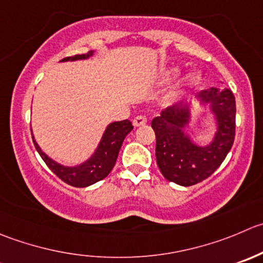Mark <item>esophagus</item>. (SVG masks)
<instances>
[{
    "mask_svg": "<svg viewBox=\"0 0 263 263\" xmlns=\"http://www.w3.org/2000/svg\"><path fill=\"white\" fill-rule=\"evenodd\" d=\"M146 122H147L146 117H144V116H139V117H136V118L134 119V126H135V127L144 126V124H146Z\"/></svg>",
    "mask_w": 263,
    "mask_h": 263,
    "instance_id": "34e87169",
    "label": "esophagus"
}]
</instances>
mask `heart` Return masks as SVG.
Instances as JSON below:
<instances>
[{
    "mask_svg": "<svg viewBox=\"0 0 263 263\" xmlns=\"http://www.w3.org/2000/svg\"><path fill=\"white\" fill-rule=\"evenodd\" d=\"M180 74H181L180 67L170 68V69L165 70V72L162 74V77L159 78V85L160 86L170 85L171 82L177 80ZM202 81H203V74L199 72V70H193V72L187 73L186 76L181 77L180 80H178V82L171 88L170 92L165 95L164 101L167 104H173L176 103V101L181 100V99H182L185 95H187L190 91L199 87Z\"/></svg>",
    "mask_w": 263,
    "mask_h": 263,
    "instance_id": "1",
    "label": "heart"
}]
</instances>
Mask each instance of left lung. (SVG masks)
Wrapping results in <instances>:
<instances>
[{
  "instance_id": "left-lung-1",
  "label": "left lung",
  "mask_w": 263,
  "mask_h": 263,
  "mask_svg": "<svg viewBox=\"0 0 263 263\" xmlns=\"http://www.w3.org/2000/svg\"><path fill=\"white\" fill-rule=\"evenodd\" d=\"M196 99L199 106H208L215 123V134L208 144H198L187 132L193 118L191 101L168 106L152 122L158 167L168 181L181 186L195 185L210 177L225 160L235 137V98L229 88L203 90Z\"/></svg>"
}]
</instances>
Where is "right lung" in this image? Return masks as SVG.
Segmentation results:
<instances>
[{"mask_svg":"<svg viewBox=\"0 0 263 263\" xmlns=\"http://www.w3.org/2000/svg\"><path fill=\"white\" fill-rule=\"evenodd\" d=\"M93 53H95L93 50L88 51L87 53H83V55H76L63 59V60H60V63L86 60V59H90L91 56H93ZM132 129H134V126L128 119L109 123L104 131L103 136H101L100 142L96 146L95 152L85 162L77 165H64L53 160L45 152H42L40 145L34 140V136L32 137L38 154L41 155L43 162L59 178H61L64 182L76 186V187H87V186L93 185L98 181L105 178L110 173L117 162L122 144Z\"/></svg>","mask_w":263,"mask_h":263,"instance_id":"add662e5","label":"right lung"}]
</instances>
